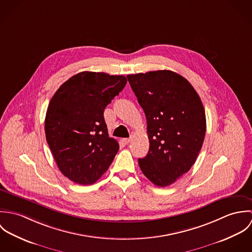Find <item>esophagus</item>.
<instances>
[{
	"instance_id": "34e87169",
	"label": "esophagus",
	"mask_w": 252,
	"mask_h": 252,
	"mask_svg": "<svg viewBox=\"0 0 252 252\" xmlns=\"http://www.w3.org/2000/svg\"><path fill=\"white\" fill-rule=\"evenodd\" d=\"M123 142L125 143V144H129L130 142H131V139H129V138H126V139H123Z\"/></svg>"
}]
</instances>
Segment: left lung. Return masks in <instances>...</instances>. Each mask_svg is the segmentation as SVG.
<instances>
[{
    "mask_svg": "<svg viewBox=\"0 0 252 252\" xmlns=\"http://www.w3.org/2000/svg\"><path fill=\"white\" fill-rule=\"evenodd\" d=\"M127 78L147 123L149 150L139 159L140 168L155 185H171L191 169L202 148L207 125L202 101L177 72L153 71Z\"/></svg>",
    "mask_w": 252,
    "mask_h": 252,
    "instance_id": "obj_1",
    "label": "left lung"
}]
</instances>
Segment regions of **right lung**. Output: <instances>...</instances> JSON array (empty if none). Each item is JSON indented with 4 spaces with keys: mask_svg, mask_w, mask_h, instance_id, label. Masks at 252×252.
Instances as JSON below:
<instances>
[{
    "mask_svg": "<svg viewBox=\"0 0 252 252\" xmlns=\"http://www.w3.org/2000/svg\"><path fill=\"white\" fill-rule=\"evenodd\" d=\"M126 83L124 75L81 72L51 98L44 121L46 142L69 180L93 184L112 163L119 144L108 137L104 110Z\"/></svg>",
    "mask_w": 252,
    "mask_h": 252,
    "instance_id": "add662e5",
    "label": "right lung"
}]
</instances>
